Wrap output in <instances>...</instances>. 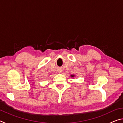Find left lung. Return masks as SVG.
<instances>
[{
    "label": "left lung",
    "instance_id": "obj_1",
    "mask_svg": "<svg viewBox=\"0 0 123 123\" xmlns=\"http://www.w3.org/2000/svg\"><path fill=\"white\" fill-rule=\"evenodd\" d=\"M72 76L73 77V76H74V75H72Z\"/></svg>",
    "mask_w": 123,
    "mask_h": 123
}]
</instances>
